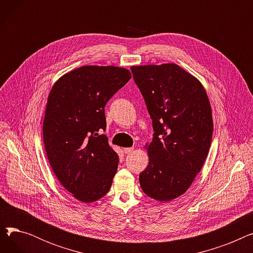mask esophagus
I'll return each mask as SVG.
<instances>
[{"mask_svg":"<svg viewBox=\"0 0 253 253\" xmlns=\"http://www.w3.org/2000/svg\"><path fill=\"white\" fill-rule=\"evenodd\" d=\"M133 151H134V148H125V149H124L125 154H131Z\"/></svg>","mask_w":253,"mask_h":253,"instance_id":"34e87169","label":"esophagus"}]
</instances>
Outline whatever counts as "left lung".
I'll return each instance as SVG.
<instances>
[{
    "label": "left lung",
    "mask_w": 253,
    "mask_h": 253,
    "mask_svg": "<svg viewBox=\"0 0 253 253\" xmlns=\"http://www.w3.org/2000/svg\"><path fill=\"white\" fill-rule=\"evenodd\" d=\"M153 121L149 165L139 174L145 195L167 202L185 193L206 160L213 121L201 82L175 63L131 66Z\"/></svg>",
    "instance_id": "obj_1"
}]
</instances>
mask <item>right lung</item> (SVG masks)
I'll use <instances>...</instances> for the list:
<instances>
[{
    "label": "right lung",
    "mask_w": 253,
    "mask_h": 253,
    "mask_svg": "<svg viewBox=\"0 0 253 253\" xmlns=\"http://www.w3.org/2000/svg\"><path fill=\"white\" fill-rule=\"evenodd\" d=\"M131 79L118 66L84 65L60 77L49 93L43 123L51 168L77 200H99L112 187L119 157L110 147L104 106Z\"/></svg>",
    "instance_id": "obj_1"
}]
</instances>
